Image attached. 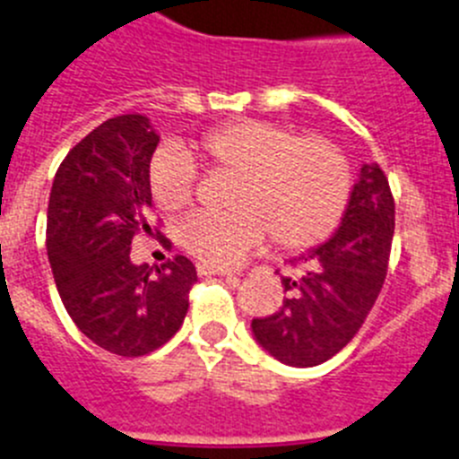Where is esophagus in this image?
<instances>
[{"label": "esophagus", "mask_w": 459, "mask_h": 459, "mask_svg": "<svg viewBox=\"0 0 459 459\" xmlns=\"http://www.w3.org/2000/svg\"><path fill=\"white\" fill-rule=\"evenodd\" d=\"M196 273H199V276H226V278H233V272H229V269L210 267V264H196Z\"/></svg>", "instance_id": "1"}]
</instances>
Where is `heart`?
Instances as JSON below:
<instances>
[{
	"mask_svg": "<svg viewBox=\"0 0 459 459\" xmlns=\"http://www.w3.org/2000/svg\"><path fill=\"white\" fill-rule=\"evenodd\" d=\"M195 152L210 167L235 174L230 212H199L178 229V242L199 263L233 267L269 233L282 249L321 242L346 208L351 167L344 153L321 138H299L285 126L239 119L205 133ZM195 160L177 147H162L149 160L153 204L178 212L192 201Z\"/></svg>",
	"mask_w": 459,
	"mask_h": 459,
	"instance_id": "1",
	"label": "heart"
}]
</instances>
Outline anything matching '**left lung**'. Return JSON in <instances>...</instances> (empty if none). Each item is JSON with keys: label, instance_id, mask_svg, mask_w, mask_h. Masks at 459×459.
<instances>
[{"label": "left lung", "instance_id": "8db88e82", "mask_svg": "<svg viewBox=\"0 0 459 459\" xmlns=\"http://www.w3.org/2000/svg\"><path fill=\"white\" fill-rule=\"evenodd\" d=\"M394 199L376 162H362L340 229L297 258L299 278L281 276L288 297L251 321L254 340L290 367H316L340 353L374 307L387 276Z\"/></svg>", "mask_w": 459, "mask_h": 459}]
</instances>
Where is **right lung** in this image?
I'll return each instance as SVG.
<instances>
[{"mask_svg":"<svg viewBox=\"0 0 459 459\" xmlns=\"http://www.w3.org/2000/svg\"><path fill=\"white\" fill-rule=\"evenodd\" d=\"M158 135L144 115H119L65 156L47 208V255L67 315L108 353L138 358L181 328L196 269L186 255L149 267L131 260L152 235L149 160Z\"/></svg>","mask_w":459,"mask_h":459,"instance_id":"1","label":"right lung"}]
</instances>
